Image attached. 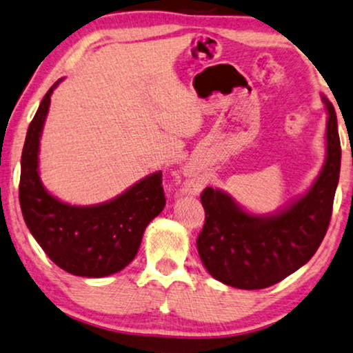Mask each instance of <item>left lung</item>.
Listing matches in <instances>:
<instances>
[{"label":"left lung","mask_w":353,"mask_h":353,"mask_svg":"<svg viewBox=\"0 0 353 353\" xmlns=\"http://www.w3.org/2000/svg\"><path fill=\"white\" fill-rule=\"evenodd\" d=\"M328 110L326 161L312 188L285 210L256 216L243 212L226 192L205 188L201 202L205 223L197 252L208 274L240 290L279 283L319 250L328 231L341 170V141L334 106Z\"/></svg>","instance_id":"1"}]
</instances>
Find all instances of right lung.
I'll return each instance as SVG.
<instances>
[{"label": "right lung", "mask_w": 353, "mask_h": 353, "mask_svg": "<svg viewBox=\"0 0 353 353\" xmlns=\"http://www.w3.org/2000/svg\"><path fill=\"white\" fill-rule=\"evenodd\" d=\"M57 84L48 90L30 122L20 162V208L30 232L60 269L79 277H106L135 258L146 226L164 210L162 172L99 205L74 207L50 196L39 180L38 151Z\"/></svg>", "instance_id": "add662e5"}]
</instances>
